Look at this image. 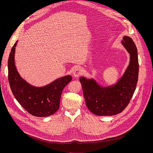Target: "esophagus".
Instances as JSON below:
<instances>
[{
  "label": "esophagus",
  "instance_id": "1",
  "mask_svg": "<svg viewBox=\"0 0 153 153\" xmlns=\"http://www.w3.org/2000/svg\"><path fill=\"white\" fill-rule=\"evenodd\" d=\"M82 72H83V71H82V68H76L74 71L73 72V76L75 77H77L81 76L82 74Z\"/></svg>",
  "mask_w": 153,
  "mask_h": 153
}]
</instances>
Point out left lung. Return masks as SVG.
Instances as JSON below:
<instances>
[{"mask_svg": "<svg viewBox=\"0 0 153 153\" xmlns=\"http://www.w3.org/2000/svg\"><path fill=\"white\" fill-rule=\"evenodd\" d=\"M122 44L130 54V62L123 77L112 87H101L93 79L81 77L86 106L94 114L111 116L123 111L128 106L138 82L139 63L137 48L129 36L123 38Z\"/></svg>", "mask_w": 153, "mask_h": 153, "instance_id": "8db88e82", "label": "left lung"}]
</instances>
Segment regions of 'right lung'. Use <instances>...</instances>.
<instances>
[{"instance_id": "obj_1", "label": "right lung", "mask_w": 153, "mask_h": 153, "mask_svg": "<svg viewBox=\"0 0 153 153\" xmlns=\"http://www.w3.org/2000/svg\"><path fill=\"white\" fill-rule=\"evenodd\" d=\"M13 46L8 59V79L12 92L22 107L32 115L45 117L53 115L59 108L62 90L72 80L71 76L58 79L43 87L28 84L20 77L14 62L15 46Z\"/></svg>"}]
</instances>
